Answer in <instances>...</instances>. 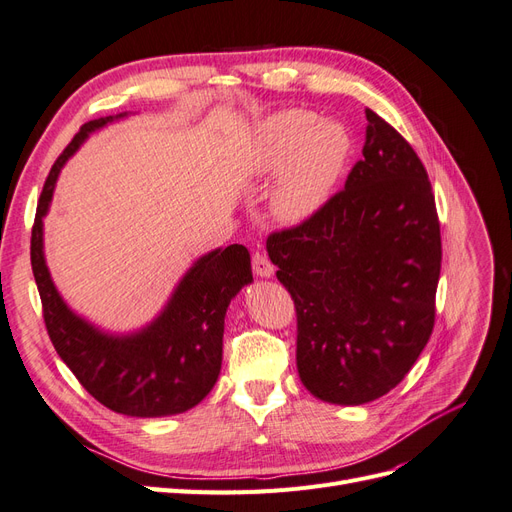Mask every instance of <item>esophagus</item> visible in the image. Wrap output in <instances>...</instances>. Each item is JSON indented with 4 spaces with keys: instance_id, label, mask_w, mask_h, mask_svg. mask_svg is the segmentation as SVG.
<instances>
[{
    "instance_id": "obj_1",
    "label": "esophagus",
    "mask_w": 512,
    "mask_h": 512,
    "mask_svg": "<svg viewBox=\"0 0 512 512\" xmlns=\"http://www.w3.org/2000/svg\"><path fill=\"white\" fill-rule=\"evenodd\" d=\"M252 269H254V273H256L258 277H271L273 271H275V267H273V262L269 260V256L262 254V252H254V254H252Z\"/></svg>"
}]
</instances>
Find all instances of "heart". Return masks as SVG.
Wrapping results in <instances>:
<instances>
[{
	"instance_id": "obj_1",
	"label": "heart",
	"mask_w": 512,
	"mask_h": 512,
	"mask_svg": "<svg viewBox=\"0 0 512 512\" xmlns=\"http://www.w3.org/2000/svg\"><path fill=\"white\" fill-rule=\"evenodd\" d=\"M352 151L350 132L337 121H318L309 111H284L260 128L256 173L284 169L273 194V211L282 222H301L316 213L342 177Z\"/></svg>"
}]
</instances>
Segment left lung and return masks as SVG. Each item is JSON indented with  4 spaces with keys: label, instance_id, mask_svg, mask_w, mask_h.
I'll list each match as a JSON object with an SVG mask.
<instances>
[{
    "label": "left lung",
    "instance_id": "left-lung-1",
    "mask_svg": "<svg viewBox=\"0 0 512 512\" xmlns=\"http://www.w3.org/2000/svg\"><path fill=\"white\" fill-rule=\"evenodd\" d=\"M363 160L344 190L267 252L297 312L305 389L361 406L406 378L436 322L442 239L436 198L412 145L371 108Z\"/></svg>",
    "mask_w": 512,
    "mask_h": 512
}]
</instances>
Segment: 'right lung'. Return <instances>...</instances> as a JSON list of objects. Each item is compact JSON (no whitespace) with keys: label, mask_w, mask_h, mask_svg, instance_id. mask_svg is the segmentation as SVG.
I'll return each instance as SVG.
<instances>
[{"label":"right lung","mask_w":512,"mask_h":512,"mask_svg":"<svg viewBox=\"0 0 512 512\" xmlns=\"http://www.w3.org/2000/svg\"><path fill=\"white\" fill-rule=\"evenodd\" d=\"M113 119L87 121L44 181L32 228V271L42 301L44 327L61 361L83 389L108 410L128 416L179 414L203 401L220 376L224 316L230 299L252 282L250 252L235 243L196 260L164 312L136 335H106L72 314L46 269L42 218L49 209L61 166L89 132Z\"/></svg>","instance_id":"obj_1"}]
</instances>
